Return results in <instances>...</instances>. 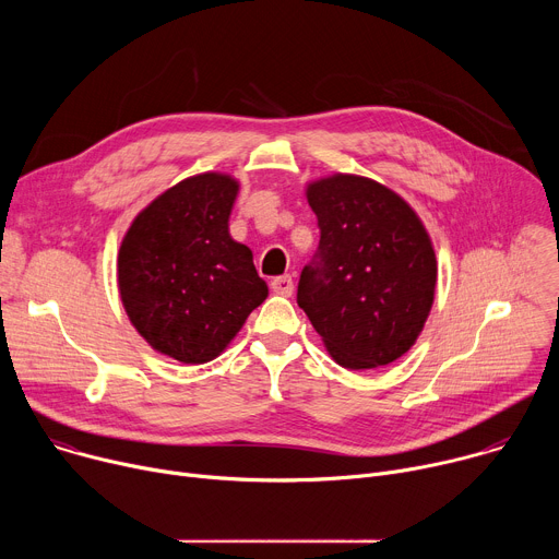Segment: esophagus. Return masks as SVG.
<instances>
[{
  "label": "esophagus",
  "mask_w": 559,
  "mask_h": 559,
  "mask_svg": "<svg viewBox=\"0 0 559 559\" xmlns=\"http://www.w3.org/2000/svg\"><path fill=\"white\" fill-rule=\"evenodd\" d=\"M270 285H272V292L278 294V296H292V292H294L292 276H278Z\"/></svg>",
  "instance_id": "obj_1"
}]
</instances>
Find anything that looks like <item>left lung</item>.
<instances>
[{"instance_id": "8db88e82", "label": "left lung", "mask_w": 559, "mask_h": 559, "mask_svg": "<svg viewBox=\"0 0 559 559\" xmlns=\"http://www.w3.org/2000/svg\"><path fill=\"white\" fill-rule=\"evenodd\" d=\"M321 243L302 267L298 307L345 369L401 358L425 328L436 254L416 212L389 188L334 175L307 188Z\"/></svg>"}]
</instances>
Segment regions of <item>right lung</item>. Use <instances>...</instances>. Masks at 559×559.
Segmentation results:
<instances>
[{"label":"right lung","instance_id":"add662e5","mask_svg":"<svg viewBox=\"0 0 559 559\" xmlns=\"http://www.w3.org/2000/svg\"><path fill=\"white\" fill-rule=\"evenodd\" d=\"M238 183L190 177L156 197L130 225L117 274L136 332L179 362L216 358L267 298L248 246L229 236Z\"/></svg>","mask_w":559,"mask_h":559}]
</instances>
